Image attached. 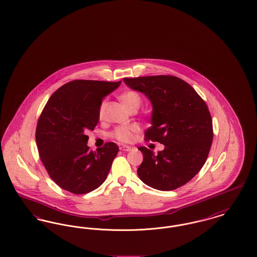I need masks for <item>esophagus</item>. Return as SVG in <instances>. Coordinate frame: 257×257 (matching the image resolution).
<instances>
[{"label":"esophagus","mask_w":257,"mask_h":257,"mask_svg":"<svg viewBox=\"0 0 257 257\" xmlns=\"http://www.w3.org/2000/svg\"><path fill=\"white\" fill-rule=\"evenodd\" d=\"M131 149H132V147H128V146L120 147V150H122V151H130Z\"/></svg>","instance_id":"1"}]
</instances>
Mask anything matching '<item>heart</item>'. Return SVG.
<instances>
[{
  "label": "heart",
  "mask_w": 257,
  "mask_h": 257,
  "mask_svg": "<svg viewBox=\"0 0 257 257\" xmlns=\"http://www.w3.org/2000/svg\"><path fill=\"white\" fill-rule=\"evenodd\" d=\"M119 99L124 105V107L128 110H132L134 108L139 109L141 106V103H142L141 95L135 90H127V91L123 92L122 94L119 96ZM106 107H107V101L103 100L100 103L99 110H98V114H99L100 118H103V116L105 114ZM140 131H141V127L137 123H133V124L125 125V126L116 127L110 133V136H111V138L115 139L116 141H118L120 143H130L131 141H133L135 134L139 133Z\"/></svg>",
  "instance_id": "1"
}]
</instances>
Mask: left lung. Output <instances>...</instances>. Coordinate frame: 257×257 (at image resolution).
<instances>
[{"instance_id": "obj_1", "label": "left lung", "mask_w": 257, "mask_h": 257, "mask_svg": "<svg viewBox=\"0 0 257 257\" xmlns=\"http://www.w3.org/2000/svg\"><path fill=\"white\" fill-rule=\"evenodd\" d=\"M152 103L151 126L146 141L165 146L154 154L139 147L144 161L138 169L140 179L160 191H172L188 183L207 160L213 141V124L204 100L180 78L157 75L123 78Z\"/></svg>"}]
</instances>
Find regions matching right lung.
Returning a JSON list of instances; mask_svg holds the SVG:
<instances>
[{
	"mask_svg": "<svg viewBox=\"0 0 257 257\" xmlns=\"http://www.w3.org/2000/svg\"><path fill=\"white\" fill-rule=\"evenodd\" d=\"M119 82L74 80L57 89L42 110L36 131L40 160L52 180L75 195L89 193L106 180L118 152L106 143L97 152L87 147V130L99 120L103 98Z\"/></svg>",
	"mask_w": 257,
	"mask_h": 257,
	"instance_id": "1",
	"label": "right lung"
}]
</instances>
